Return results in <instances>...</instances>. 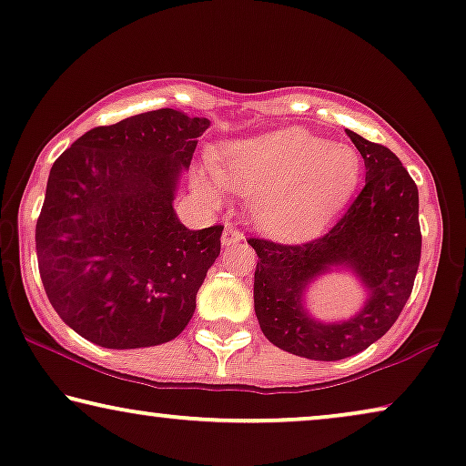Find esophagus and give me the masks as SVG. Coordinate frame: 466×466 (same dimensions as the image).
Segmentation results:
<instances>
[{"mask_svg": "<svg viewBox=\"0 0 466 466\" xmlns=\"http://www.w3.org/2000/svg\"><path fill=\"white\" fill-rule=\"evenodd\" d=\"M240 240H245V234H242L236 226L228 224L226 230H224V236H221V242H224L226 247H230V245H236V242H240Z\"/></svg>", "mask_w": 466, "mask_h": 466, "instance_id": "obj_1", "label": "esophagus"}]
</instances>
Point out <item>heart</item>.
<instances>
[{
	"instance_id": "b5f03b06",
	"label": "heart",
	"mask_w": 466,
	"mask_h": 466,
	"mask_svg": "<svg viewBox=\"0 0 466 466\" xmlns=\"http://www.w3.org/2000/svg\"><path fill=\"white\" fill-rule=\"evenodd\" d=\"M213 170V194L226 187L253 196V219L264 230L299 236L319 230L349 200L361 160L344 143L283 128L234 143Z\"/></svg>"
}]
</instances>
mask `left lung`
<instances>
[{
  "label": "left lung",
  "instance_id": "8db88e82",
  "mask_svg": "<svg viewBox=\"0 0 466 466\" xmlns=\"http://www.w3.org/2000/svg\"><path fill=\"white\" fill-rule=\"evenodd\" d=\"M365 160V186L329 232L308 242L247 238L258 253L253 299L264 336L291 355L339 361L365 350L395 325L414 289L422 234L418 187L389 147L346 130ZM331 265L352 267L370 299L342 324H319L303 291Z\"/></svg>",
  "mask_w": 466,
  "mask_h": 466
}]
</instances>
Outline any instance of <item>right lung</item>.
<instances>
[{
    "mask_svg": "<svg viewBox=\"0 0 466 466\" xmlns=\"http://www.w3.org/2000/svg\"><path fill=\"white\" fill-rule=\"evenodd\" d=\"M207 128L179 109L146 111L88 130L52 165L39 277L58 317L93 344L158 346L192 319L224 226L187 230L173 198Z\"/></svg>",
    "mask_w": 466,
    "mask_h": 466,
    "instance_id": "1",
    "label": "right lung"
}]
</instances>
